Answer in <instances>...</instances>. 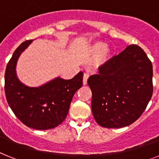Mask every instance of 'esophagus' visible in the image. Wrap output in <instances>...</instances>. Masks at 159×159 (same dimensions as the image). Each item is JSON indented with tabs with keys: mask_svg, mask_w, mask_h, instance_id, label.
Returning <instances> with one entry per match:
<instances>
[{
	"mask_svg": "<svg viewBox=\"0 0 159 159\" xmlns=\"http://www.w3.org/2000/svg\"><path fill=\"white\" fill-rule=\"evenodd\" d=\"M88 74H86V73H84V77H83V84H84V85H87V84H88Z\"/></svg>",
	"mask_w": 159,
	"mask_h": 159,
	"instance_id": "obj_1",
	"label": "esophagus"
}]
</instances>
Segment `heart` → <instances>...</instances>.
I'll return each mask as SVG.
<instances>
[{"instance_id":"heart-1","label":"heart","mask_w":159,"mask_h":159,"mask_svg":"<svg viewBox=\"0 0 159 159\" xmlns=\"http://www.w3.org/2000/svg\"><path fill=\"white\" fill-rule=\"evenodd\" d=\"M88 52L91 55L96 54L92 64V68L95 70L104 67L109 63L112 55L111 48L105 46L102 41L94 42L88 48Z\"/></svg>"}]
</instances>
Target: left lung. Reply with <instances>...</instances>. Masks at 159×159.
Listing matches in <instances>:
<instances>
[{"instance_id":"8db88e82","label":"left lung","mask_w":159,"mask_h":159,"mask_svg":"<svg viewBox=\"0 0 159 159\" xmlns=\"http://www.w3.org/2000/svg\"><path fill=\"white\" fill-rule=\"evenodd\" d=\"M153 66L139 46L131 44L88 80L97 123L120 128L135 122L153 94Z\"/></svg>"}]
</instances>
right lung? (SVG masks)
I'll use <instances>...</instances> for the list:
<instances>
[{
	"instance_id": "add662e5",
	"label": "right lung",
	"mask_w": 159,
	"mask_h": 159,
	"mask_svg": "<svg viewBox=\"0 0 159 159\" xmlns=\"http://www.w3.org/2000/svg\"><path fill=\"white\" fill-rule=\"evenodd\" d=\"M32 42H23L7 64L5 96L15 116L24 124L36 130H48L57 127L66 119L73 95L83 85L84 74L80 71L71 80L57 77L38 88L23 84L16 76V62Z\"/></svg>"
}]
</instances>
